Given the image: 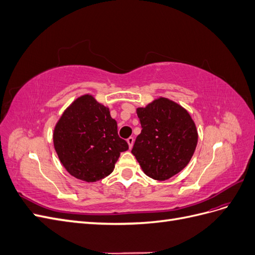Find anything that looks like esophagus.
<instances>
[{"mask_svg": "<svg viewBox=\"0 0 255 255\" xmlns=\"http://www.w3.org/2000/svg\"><path fill=\"white\" fill-rule=\"evenodd\" d=\"M127 141H128V143L129 149L132 148V146H133V143H134V138H133V137H128V139H127Z\"/></svg>", "mask_w": 255, "mask_h": 255, "instance_id": "obj_1", "label": "esophagus"}]
</instances>
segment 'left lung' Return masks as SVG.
I'll use <instances>...</instances> for the list:
<instances>
[{
    "instance_id": "obj_1",
    "label": "left lung",
    "mask_w": 255,
    "mask_h": 255,
    "mask_svg": "<svg viewBox=\"0 0 255 255\" xmlns=\"http://www.w3.org/2000/svg\"><path fill=\"white\" fill-rule=\"evenodd\" d=\"M141 133L132 149L142 171L166 181L182 171L194 155L198 130L188 112L167 98H157L136 110Z\"/></svg>"
}]
</instances>
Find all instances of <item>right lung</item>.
I'll list each match as a JSON object with an SVG mask.
<instances>
[{
    "label": "right lung",
    "mask_w": 255,
    "mask_h": 255,
    "mask_svg": "<svg viewBox=\"0 0 255 255\" xmlns=\"http://www.w3.org/2000/svg\"><path fill=\"white\" fill-rule=\"evenodd\" d=\"M53 142L66 170L88 183L111 174L120 153L128 149L109 107L91 95L79 97L67 107L54 128Z\"/></svg>",
    "instance_id": "obj_1"
}]
</instances>
